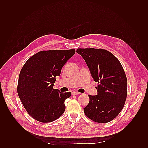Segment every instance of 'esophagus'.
Instances as JSON below:
<instances>
[{"mask_svg":"<svg viewBox=\"0 0 148 148\" xmlns=\"http://www.w3.org/2000/svg\"><path fill=\"white\" fill-rule=\"evenodd\" d=\"M72 93V95H79V94H81L79 92H77V91H75V92H73Z\"/></svg>","mask_w":148,"mask_h":148,"instance_id":"1","label":"esophagus"}]
</instances>
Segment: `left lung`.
I'll list each match as a JSON object with an SVG mask.
<instances>
[{"label": "left lung", "mask_w": 148, "mask_h": 148, "mask_svg": "<svg viewBox=\"0 0 148 148\" xmlns=\"http://www.w3.org/2000/svg\"><path fill=\"white\" fill-rule=\"evenodd\" d=\"M91 75L98 82L97 95H88L84 114L92 121L104 123L112 121L123 108L127 96V79L120 62L108 50L78 48Z\"/></svg>", "instance_id": "obj_1"}]
</instances>
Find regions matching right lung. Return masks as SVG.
<instances>
[{
    "label": "right lung",
    "instance_id": "add662e5",
    "mask_svg": "<svg viewBox=\"0 0 148 148\" xmlns=\"http://www.w3.org/2000/svg\"><path fill=\"white\" fill-rule=\"evenodd\" d=\"M75 49L40 51L27 60L19 75L17 92L27 112L36 120L49 123L60 117L70 92L53 89L56 77Z\"/></svg>",
    "mask_w": 148,
    "mask_h": 148
}]
</instances>
